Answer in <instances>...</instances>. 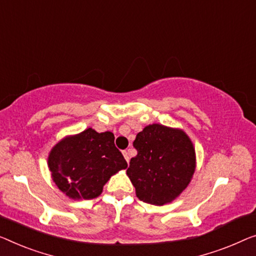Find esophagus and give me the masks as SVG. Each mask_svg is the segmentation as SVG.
<instances>
[{
	"label": "esophagus",
	"instance_id": "esophagus-1",
	"mask_svg": "<svg viewBox=\"0 0 256 256\" xmlns=\"http://www.w3.org/2000/svg\"><path fill=\"white\" fill-rule=\"evenodd\" d=\"M122 152H123V156L125 158V160H126V162L128 163V161H130V154H128V150H123Z\"/></svg>",
	"mask_w": 256,
	"mask_h": 256
}]
</instances>
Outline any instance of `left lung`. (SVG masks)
Masks as SVG:
<instances>
[{
    "label": "left lung",
    "instance_id": "obj_1",
    "mask_svg": "<svg viewBox=\"0 0 256 256\" xmlns=\"http://www.w3.org/2000/svg\"><path fill=\"white\" fill-rule=\"evenodd\" d=\"M138 155L126 174L138 199L155 206L170 204L192 180L196 166V148L182 128L162 124L144 126L133 141Z\"/></svg>",
    "mask_w": 256,
    "mask_h": 256
}]
</instances>
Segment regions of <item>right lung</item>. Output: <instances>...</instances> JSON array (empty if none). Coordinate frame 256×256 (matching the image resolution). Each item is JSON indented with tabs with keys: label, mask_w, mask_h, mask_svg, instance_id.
I'll return each mask as SVG.
<instances>
[{
	"label": "right lung",
	"mask_w": 256,
	"mask_h": 256,
	"mask_svg": "<svg viewBox=\"0 0 256 256\" xmlns=\"http://www.w3.org/2000/svg\"><path fill=\"white\" fill-rule=\"evenodd\" d=\"M48 168L52 182L68 198L90 200L128 163L115 146L114 133L88 128L60 139L49 152Z\"/></svg>",
	"instance_id": "obj_1"
}]
</instances>
